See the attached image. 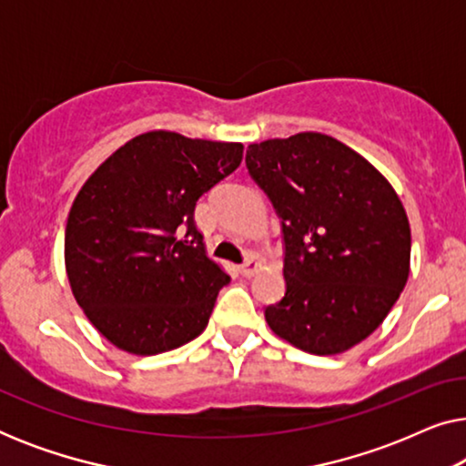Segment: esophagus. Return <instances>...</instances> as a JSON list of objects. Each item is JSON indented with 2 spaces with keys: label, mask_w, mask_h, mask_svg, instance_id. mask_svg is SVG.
Here are the masks:
<instances>
[{
  "label": "esophagus",
  "mask_w": 466,
  "mask_h": 466,
  "mask_svg": "<svg viewBox=\"0 0 466 466\" xmlns=\"http://www.w3.org/2000/svg\"><path fill=\"white\" fill-rule=\"evenodd\" d=\"M258 267H260V263L257 260V257H252V254H250V257H248L244 263L239 265V273H241V276L250 278V276H254V273L258 271Z\"/></svg>",
  "instance_id": "esophagus-1"
}]
</instances>
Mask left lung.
I'll return each instance as SVG.
<instances>
[{
    "instance_id": "1",
    "label": "left lung",
    "mask_w": 466,
    "mask_h": 466,
    "mask_svg": "<svg viewBox=\"0 0 466 466\" xmlns=\"http://www.w3.org/2000/svg\"><path fill=\"white\" fill-rule=\"evenodd\" d=\"M246 167L282 225L286 292L265 308L267 324L309 354L356 346L410 276L403 203L371 163L322 133L250 144Z\"/></svg>"
}]
</instances>
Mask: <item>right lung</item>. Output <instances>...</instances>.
I'll return each mask as SVG.
<instances>
[{"mask_svg":"<svg viewBox=\"0 0 466 466\" xmlns=\"http://www.w3.org/2000/svg\"><path fill=\"white\" fill-rule=\"evenodd\" d=\"M241 157V144L148 131L80 188L66 228L67 278L88 320L116 348L161 354L208 327L231 278L206 257L195 206Z\"/></svg>","mask_w":466,"mask_h":466,"instance_id":"right-lung-1","label":"right lung"}]
</instances>
